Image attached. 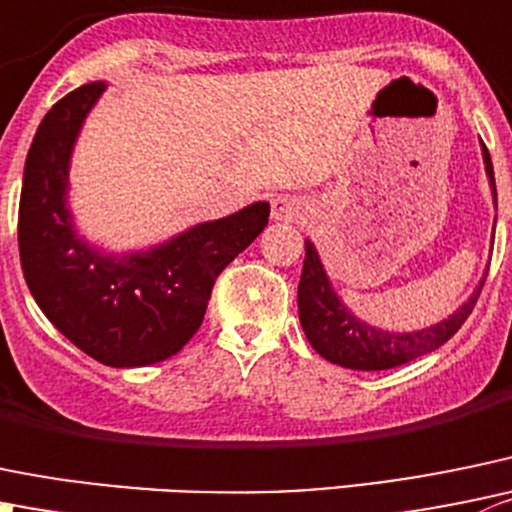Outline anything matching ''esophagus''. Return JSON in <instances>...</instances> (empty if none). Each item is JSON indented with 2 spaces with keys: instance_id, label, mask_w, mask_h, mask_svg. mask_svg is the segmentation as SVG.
<instances>
[{
  "instance_id": "esophagus-1",
  "label": "esophagus",
  "mask_w": 512,
  "mask_h": 512,
  "mask_svg": "<svg viewBox=\"0 0 512 512\" xmlns=\"http://www.w3.org/2000/svg\"><path fill=\"white\" fill-rule=\"evenodd\" d=\"M302 215V202L292 195H277L272 200V220L290 222Z\"/></svg>"
}]
</instances>
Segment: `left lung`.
Instances as JSON below:
<instances>
[{"label":"left lung","mask_w":512,"mask_h":512,"mask_svg":"<svg viewBox=\"0 0 512 512\" xmlns=\"http://www.w3.org/2000/svg\"><path fill=\"white\" fill-rule=\"evenodd\" d=\"M480 150H483L485 175H488L490 190H493V205L498 207L493 162H490L488 147L483 142H480ZM485 277H488V270L480 277L473 295L445 320L423 327V330H382V327L360 320L340 300L330 277H327L320 255H317L315 245L305 240V262H302L300 285H297L300 325L310 345L325 360L335 362L340 367H350V370H390V367L405 365V362L415 360L420 355H428V352L445 345L460 330V325L468 320L470 312H473L480 290L485 285Z\"/></svg>","instance_id":"1"}]
</instances>
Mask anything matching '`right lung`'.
Segmentation results:
<instances>
[{
	"label": "right lung",
	"mask_w": 512,
	"mask_h": 512,
	"mask_svg": "<svg viewBox=\"0 0 512 512\" xmlns=\"http://www.w3.org/2000/svg\"><path fill=\"white\" fill-rule=\"evenodd\" d=\"M104 82L59 99L24 162L19 257L47 320L109 367H145L177 355L200 330L217 275L265 230L270 205L200 222L137 252H104L84 240L69 210V165Z\"/></svg>",
	"instance_id": "1"
}]
</instances>
